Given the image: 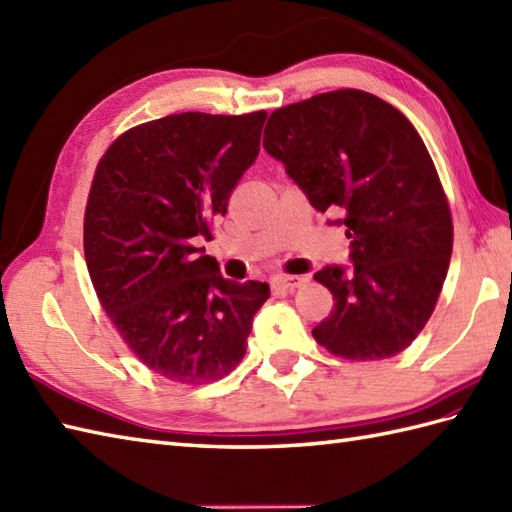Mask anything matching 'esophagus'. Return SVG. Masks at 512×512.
Listing matches in <instances>:
<instances>
[{"label": "esophagus", "instance_id": "1", "mask_svg": "<svg viewBox=\"0 0 512 512\" xmlns=\"http://www.w3.org/2000/svg\"><path fill=\"white\" fill-rule=\"evenodd\" d=\"M303 284H306V277H297V275H284V277H275L273 279V288L275 290H284V292L297 290Z\"/></svg>", "mask_w": 512, "mask_h": 512}]
</instances>
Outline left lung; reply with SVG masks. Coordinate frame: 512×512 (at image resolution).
<instances>
[{
  "instance_id": "1",
  "label": "left lung",
  "mask_w": 512,
  "mask_h": 512,
  "mask_svg": "<svg viewBox=\"0 0 512 512\" xmlns=\"http://www.w3.org/2000/svg\"><path fill=\"white\" fill-rule=\"evenodd\" d=\"M264 149L314 209L343 213L350 273L314 279L334 308L312 336L347 361L400 354L436 308L453 250V222L436 165L407 116L363 90H334L279 107Z\"/></svg>"
}]
</instances>
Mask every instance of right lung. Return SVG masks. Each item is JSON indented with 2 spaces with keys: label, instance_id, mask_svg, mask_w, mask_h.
Here are the masks:
<instances>
[{
  "label": "right lung",
  "instance_id": "add662e5",
  "mask_svg": "<svg viewBox=\"0 0 512 512\" xmlns=\"http://www.w3.org/2000/svg\"><path fill=\"white\" fill-rule=\"evenodd\" d=\"M266 112H184L127 129L94 171L83 220L90 279L125 345L182 385L228 376L246 354L262 281H228L198 244L259 154Z\"/></svg>",
  "mask_w": 512,
  "mask_h": 512
}]
</instances>
